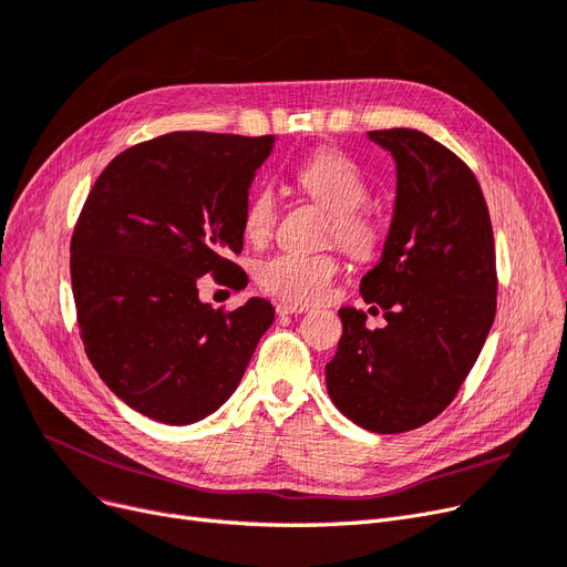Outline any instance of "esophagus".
Instances as JSON below:
<instances>
[{"label":"esophagus","instance_id":"obj_1","mask_svg":"<svg viewBox=\"0 0 567 567\" xmlns=\"http://www.w3.org/2000/svg\"><path fill=\"white\" fill-rule=\"evenodd\" d=\"M310 308L308 306H299V303H278L276 306V312L280 315V317H287V315H303V312H308Z\"/></svg>","mask_w":567,"mask_h":567}]
</instances>
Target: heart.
Masks as SVG:
<instances>
[{
    "label": "heart",
    "mask_w": 567,
    "mask_h": 567,
    "mask_svg": "<svg viewBox=\"0 0 567 567\" xmlns=\"http://www.w3.org/2000/svg\"><path fill=\"white\" fill-rule=\"evenodd\" d=\"M301 190L333 216L336 241L353 257L365 259L374 252L379 231L363 214L370 188L361 169L347 156L321 148L296 169ZM278 220V195L271 186H259L244 212V231L252 244L266 241ZM340 274V261L333 255L278 252L266 259L257 280L268 293L293 303H317L329 296Z\"/></svg>",
    "instance_id": "heart-1"
}]
</instances>
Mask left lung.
<instances>
[{"instance_id":"8db88e82","label":"left lung","mask_w":567,"mask_h":567,"mask_svg":"<svg viewBox=\"0 0 567 567\" xmlns=\"http://www.w3.org/2000/svg\"><path fill=\"white\" fill-rule=\"evenodd\" d=\"M368 137L398 174L381 259L361 280L385 326L370 331L363 310L340 308L326 389L355 425L400 434L436 419L478 361L496 315L494 231L478 178L451 148L413 128Z\"/></svg>"}]
</instances>
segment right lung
Listing matches in <instances>:
<instances>
[{
    "mask_svg": "<svg viewBox=\"0 0 567 567\" xmlns=\"http://www.w3.org/2000/svg\"><path fill=\"white\" fill-rule=\"evenodd\" d=\"M276 137L167 133L126 148L96 178L71 238L84 351L107 389L146 419L190 425L241 381L274 306L199 301L206 274L246 287L244 212Z\"/></svg>",
    "mask_w": 567,
    "mask_h": 567,
    "instance_id": "add662e5",
    "label": "right lung"
}]
</instances>
